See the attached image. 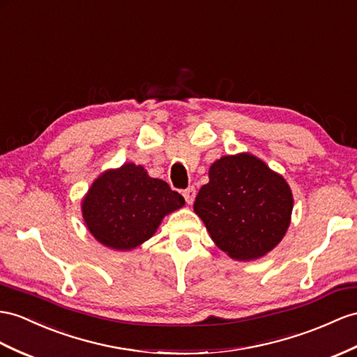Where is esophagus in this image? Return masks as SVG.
I'll list each match as a JSON object with an SVG mask.
<instances>
[{"instance_id":"esophagus-1","label":"esophagus","mask_w":357,"mask_h":357,"mask_svg":"<svg viewBox=\"0 0 357 357\" xmlns=\"http://www.w3.org/2000/svg\"><path fill=\"white\" fill-rule=\"evenodd\" d=\"M182 196H184L185 202H187L188 205H191V204H193L195 197H196V188H195V187H188L187 190L182 191Z\"/></svg>"}]
</instances>
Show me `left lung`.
Instances as JSON below:
<instances>
[{"label": "left lung", "instance_id": "1", "mask_svg": "<svg viewBox=\"0 0 357 357\" xmlns=\"http://www.w3.org/2000/svg\"><path fill=\"white\" fill-rule=\"evenodd\" d=\"M291 188L279 173L250 153L226 155L209 167L195 213L218 249L250 261L273 250L291 222Z\"/></svg>", "mask_w": 357, "mask_h": 357}]
</instances>
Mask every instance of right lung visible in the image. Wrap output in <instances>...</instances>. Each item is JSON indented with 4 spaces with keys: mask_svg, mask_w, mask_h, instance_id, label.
<instances>
[{
    "mask_svg": "<svg viewBox=\"0 0 357 357\" xmlns=\"http://www.w3.org/2000/svg\"><path fill=\"white\" fill-rule=\"evenodd\" d=\"M184 204V197L167 182L126 162L104 172L89 188L81 208L87 229L100 244L131 250L157 232L164 215Z\"/></svg>",
    "mask_w": 357,
    "mask_h": 357,
    "instance_id": "obj_1",
    "label": "right lung"
}]
</instances>
